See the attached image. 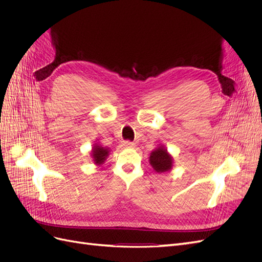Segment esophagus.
<instances>
[{
	"label": "esophagus",
	"mask_w": 262,
	"mask_h": 262,
	"mask_svg": "<svg viewBox=\"0 0 262 262\" xmlns=\"http://www.w3.org/2000/svg\"><path fill=\"white\" fill-rule=\"evenodd\" d=\"M123 146H124V147H130V148H132V147L136 146V143H133V142H131V141H124V142H123Z\"/></svg>",
	"instance_id": "obj_1"
}]
</instances>
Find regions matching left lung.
I'll list each match as a JSON object with an SVG mask.
<instances>
[{
    "label": "left lung",
    "mask_w": 262,
    "mask_h": 262,
    "mask_svg": "<svg viewBox=\"0 0 262 262\" xmlns=\"http://www.w3.org/2000/svg\"><path fill=\"white\" fill-rule=\"evenodd\" d=\"M149 164L156 172L169 171L173 166L172 156L168 153L167 148L164 145L157 146L149 155Z\"/></svg>",
    "instance_id": "1"
}]
</instances>
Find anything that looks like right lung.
<instances>
[{
    "label": "right lung",
    "mask_w": 262,
    "mask_h": 262,
    "mask_svg": "<svg viewBox=\"0 0 262 262\" xmlns=\"http://www.w3.org/2000/svg\"><path fill=\"white\" fill-rule=\"evenodd\" d=\"M109 153H110L109 147H104L98 143H95L91 150V156H92V160H93L94 164L97 166H100L107 160Z\"/></svg>",
    "instance_id": "1"
}]
</instances>
